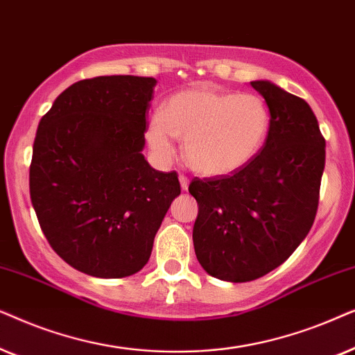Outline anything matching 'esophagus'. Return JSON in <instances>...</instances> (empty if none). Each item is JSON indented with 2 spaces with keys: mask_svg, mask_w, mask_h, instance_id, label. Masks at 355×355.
Returning <instances> with one entry per match:
<instances>
[{
  "mask_svg": "<svg viewBox=\"0 0 355 355\" xmlns=\"http://www.w3.org/2000/svg\"><path fill=\"white\" fill-rule=\"evenodd\" d=\"M178 180H180L182 190H188V183H190V180H188L187 175H180V177H178Z\"/></svg>",
  "mask_w": 355,
  "mask_h": 355,
  "instance_id": "34e87169",
  "label": "esophagus"
}]
</instances>
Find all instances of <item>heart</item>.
<instances>
[{
    "instance_id": "1",
    "label": "heart",
    "mask_w": 355,
    "mask_h": 355,
    "mask_svg": "<svg viewBox=\"0 0 355 355\" xmlns=\"http://www.w3.org/2000/svg\"><path fill=\"white\" fill-rule=\"evenodd\" d=\"M271 113L257 94L200 87L175 94L164 112L150 115L146 141L155 159L177 154L175 136L185 139V159L202 175L237 172L257 157L268 138Z\"/></svg>"
}]
</instances>
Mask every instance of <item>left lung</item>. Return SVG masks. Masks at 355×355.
Returning <instances> with one entry per match:
<instances>
[{"mask_svg": "<svg viewBox=\"0 0 355 355\" xmlns=\"http://www.w3.org/2000/svg\"><path fill=\"white\" fill-rule=\"evenodd\" d=\"M252 87L271 113L261 150L237 172L188 187L200 207L198 261L229 282L258 279L295 252L313 225L324 170V138L309 103L269 81Z\"/></svg>", "mask_w": 355, "mask_h": 355, "instance_id": "left-lung-1", "label": "left lung"}]
</instances>
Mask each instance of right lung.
<instances>
[{"instance_id":"obj_1","label":"right lung","mask_w":355,"mask_h":355,"mask_svg":"<svg viewBox=\"0 0 355 355\" xmlns=\"http://www.w3.org/2000/svg\"><path fill=\"white\" fill-rule=\"evenodd\" d=\"M154 78L98 76L56 97L37 128L31 200L50 247L89 276L141 271L172 201L177 172L144 159Z\"/></svg>"}]
</instances>
